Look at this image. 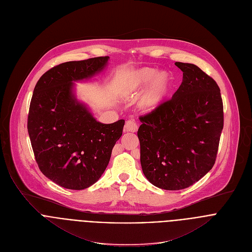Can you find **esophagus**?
Segmentation results:
<instances>
[{
  "mask_svg": "<svg viewBox=\"0 0 252 252\" xmlns=\"http://www.w3.org/2000/svg\"><path fill=\"white\" fill-rule=\"evenodd\" d=\"M137 129H138V125L133 121H127L125 125V127H124V130L126 132H128V131L135 132V131H137Z\"/></svg>",
  "mask_w": 252,
  "mask_h": 252,
  "instance_id": "34e87169",
  "label": "esophagus"
}]
</instances>
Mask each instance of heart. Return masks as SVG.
Returning <instances> with one entry per match:
<instances>
[{"label": "heart", "mask_w": 252, "mask_h": 252, "mask_svg": "<svg viewBox=\"0 0 252 252\" xmlns=\"http://www.w3.org/2000/svg\"><path fill=\"white\" fill-rule=\"evenodd\" d=\"M147 86L148 87L140 98L139 106L146 112H152L163 105L170 96L174 86V78L168 71L159 72L155 68L144 66L128 75L124 91L126 94L133 96Z\"/></svg>", "instance_id": "b5f03b06"}]
</instances>
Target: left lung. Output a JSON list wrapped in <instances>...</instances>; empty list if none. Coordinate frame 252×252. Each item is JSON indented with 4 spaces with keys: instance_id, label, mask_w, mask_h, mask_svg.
I'll use <instances>...</instances> for the list:
<instances>
[{
    "instance_id": "left-lung-1",
    "label": "left lung",
    "mask_w": 252,
    "mask_h": 252,
    "mask_svg": "<svg viewBox=\"0 0 252 252\" xmlns=\"http://www.w3.org/2000/svg\"><path fill=\"white\" fill-rule=\"evenodd\" d=\"M182 82L172 98L141 116L143 173L166 190L187 189L215 164L224 125L220 88L197 65L176 62Z\"/></svg>"
}]
</instances>
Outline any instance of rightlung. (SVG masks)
Returning a JSON list of instances; mask_svg holds the SVG:
<instances>
[{
    "label": "right lung",
    "mask_w": 252,
    "mask_h": 252,
    "mask_svg": "<svg viewBox=\"0 0 252 252\" xmlns=\"http://www.w3.org/2000/svg\"><path fill=\"white\" fill-rule=\"evenodd\" d=\"M109 57L63 63L44 73L33 91L28 133L40 171L60 187L81 190L105 171L125 121L97 122L76 96V82L103 72Z\"/></svg>",
    "instance_id": "obj_1"
}]
</instances>
